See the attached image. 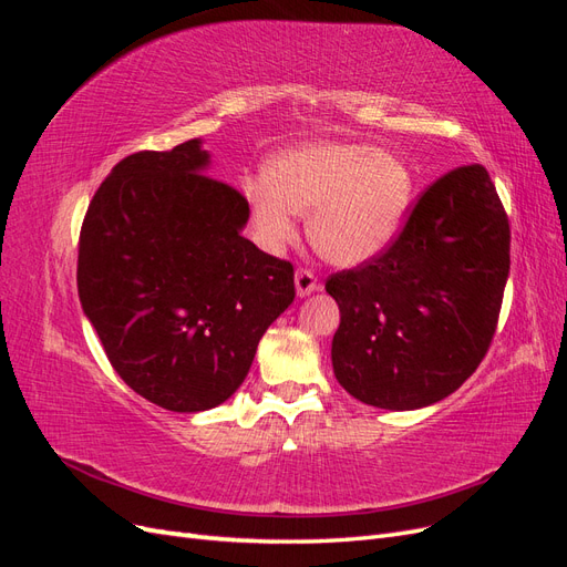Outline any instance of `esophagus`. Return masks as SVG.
<instances>
[{"label":"esophagus","mask_w":567,"mask_h":567,"mask_svg":"<svg viewBox=\"0 0 567 567\" xmlns=\"http://www.w3.org/2000/svg\"><path fill=\"white\" fill-rule=\"evenodd\" d=\"M315 290H319L315 274L310 269H298L296 271V293L300 298H307V296H312Z\"/></svg>","instance_id":"34e87169"}]
</instances>
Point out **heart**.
Returning a JSON list of instances; mask_svg holds the SVG:
<instances>
[{
	"label": "heart",
	"instance_id": "heart-1",
	"mask_svg": "<svg viewBox=\"0 0 567 567\" xmlns=\"http://www.w3.org/2000/svg\"><path fill=\"white\" fill-rule=\"evenodd\" d=\"M241 194L255 238L279 252L298 236V213L326 260L359 267L400 234L414 200V175L398 153L357 142H305L274 156L269 169L246 175Z\"/></svg>",
	"mask_w": 567,
	"mask_h": 567
}]
</instances>
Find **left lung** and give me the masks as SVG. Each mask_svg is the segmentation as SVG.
Segmentation results:
<instances>
[{"label": "left lung", "mask_w": 567, "mask_h": 567, "mask_svg": "<svg viewBox=\"0 0 567 567\" xmlns=\"http://www.w3.org/2000/svg\"><path fill=\"white\" fill-rule=\"evenodd\" d=\"M508 250V217L483 165L433 182L379 257L326 281L340 307L331 346L338 383L390 411L458 390L494 338Z\"/></svg>", "instance_id": "obj_1"}]
</instances>
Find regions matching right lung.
I'll return each mask as SVG.
<instances>
[{"label": "right lung", "instance_id": "1", "mask_svg": "<svg viewBox=\"0 0 567 567\" xmlns=\"http://www.w3.org/2000/svg\"><path fill=\"white\" fill-rule=\"evenodd\" d=\"M208 165L200 140L132 153L80 231L78 293L109 362L144 400L182 414L231 398L296 298L293 265L241 234L246 198L203 175Z\"/></svg>", "mask_w": 567, "mask_h": 567}]
</instances>
